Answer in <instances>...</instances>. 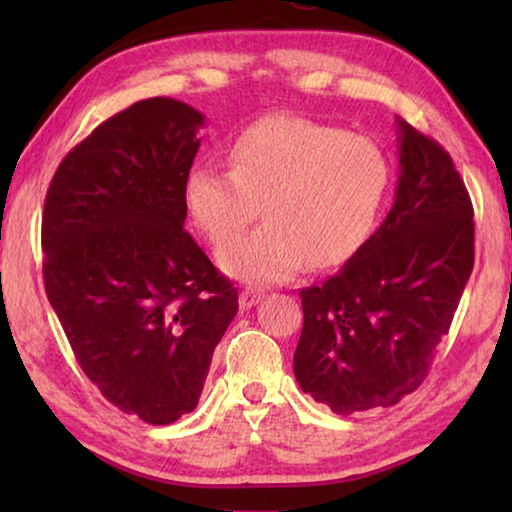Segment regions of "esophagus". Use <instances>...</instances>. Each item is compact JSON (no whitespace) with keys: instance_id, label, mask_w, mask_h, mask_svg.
Returning a JSON list of instances; mask_svg holds the SVG:
<instances>
[{"instance_id":"34e87169","label":"esophagus","mask_w":512,"mask_h":512,"mask_svg":"<svg viewBox=\"0 0 512 512\" xmlns=\"http://www.w3.org/2000/svg\"><path fill=\"white\" fill-rule=\"evenodd\" d=\"M262 298H264L262 291L246 287L244 291H241V296H239V305H241V309H250V307H255Z\"/></svg>"}]
</instances>
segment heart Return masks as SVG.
<instances>
[{
    "label": "heart",
    "mask_w": 512,
    "mask_h": 512,
    "mask_svg": "<svg viewBox=\"0 0 512 512\" xmlns=\"http://www.w3.org/2000/svg\"><path fill=\"white\" fill-rule=\"evenodd\" d=\"M391 167L366 135L318 121L277 115L241 131L230 169L194 164L185 205L194 223L221 244L253 221H266L219 250V264L248 284L284 282L307 264L336 266L370 235Z\"/></svg>",
    "instance_id": "obj_1"
}]
</instances>
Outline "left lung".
Segmentation results:
<instances>
[{
  "instance_id": "left-lung-1",
  "label": "left lung",
  "mask_w": 512,
  "mask_h": 512,
  "mask_svg": "<svg viewBox=\"0 0 512 512\" xmlns=\"http://www.w3.org/2000/svg\"><path fill=\"white\" fill-rule=\"evenodd\" d=\"M395 203L339 273L300 291L302 391L339 415L386 409L427 377L474 266V210L449 153L397 117Z\"/></svg>"
}]
</instances>
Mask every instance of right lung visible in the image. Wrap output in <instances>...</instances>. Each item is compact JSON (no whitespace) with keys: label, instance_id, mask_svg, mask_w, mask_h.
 Segmentation results:
<instances>
[{"label":"right lung","instance_id":"obj_1","mask_svg":"<svg viewBox=\"0 0 512 512\" xmlns=\"http://www.w3.org/2000/svg\"><path fill=\"white\" fill-rule=\"evenodd\" d=\"M201 112L155 97L65 155L42 212L47 298L85 375L149 424L192 413L237 289L185 230Z\"/></svg>","mask_w":512,"mask_h":512}]
</instances>
